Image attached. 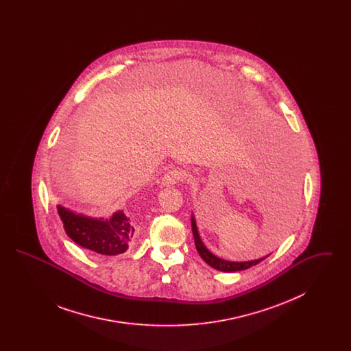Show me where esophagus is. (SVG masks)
<instances>
[{
  "mask_svg": "<svg viewBox=\"0 0 351 351\" xmlns=\"http://www.w3.org/2000/svg\"><path fill=\"white\" fill-rule=\"evenodd\" d=\"M184 179V172L180 169H169L167 173H165V176L162 178L160 183L162 185H166V186H171V185H175V184L182 182Z\"/></svg>",
  "mask_w": 351,
  "mask_h": 351,
  "instance_id": "34e87169",
  "label": "esophagus"
}]
</instances>
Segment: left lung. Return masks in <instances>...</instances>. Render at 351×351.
<instances>
[{
	"label": "left lung",
	"mask_w": 351,
	"mask_h": 351,
	"mask_svg": "<svg viewBox=\"0 0 351 351\" xmlns=\"http://www.w3.org/2000/svg\"><path fill=\"white\" fill-rule=\"evenodd\" d=\"M191 222H192V233H193V238H195V245H196V250L200 254L201 258L204 259L205 263H208L210 267L222 271V272H235V271H242V269H247V268L252 267L258 263H261L263 259H266L267 256H263L261 259H255V261H249V262H229L225 259H221L216 256L213 252L206 249V246L202 243L201 241L200 234L197 230V225H196V219L191 217Z\"/></svg>",
	"instance_id": "1"
}]
</instances>
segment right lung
<instances>
[{"label": "right lung", "instance_id": "1", "mask_svg": "<svg viewBox=\"0 0 351 351\" xmlns=\"http://www.w3.org/2000/svg\"><path fill=\"white\" fill-rule=\"evenodd\" d=\"M58 213L68 237L79 246L96 254H122L133 241L135 229L123 210H118L108 219L88 217L63 205H58Z\"/></svg>", "mask_w": 351, "mask_h": 351}]
</instances>
